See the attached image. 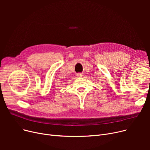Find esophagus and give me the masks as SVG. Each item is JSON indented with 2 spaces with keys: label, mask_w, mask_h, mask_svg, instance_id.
I'll return each instance as SVG.
<instances>
[{
  "label": "esophagus",
  "mask_w": 150,
  "mask_h": 150,
  "mask_svg": "<svg viewBox=\"0 0 150 150\" xmlns=\"http://www.w3.org/2000/svg\"><path fill=\"white\" fill-rule=\"evenodd\" d=\"M76 75H77V76L80 77V76H83V74H82V73H78V74H76Z\"/></svg>",
  "instance_id": "34e87169"
}]
</instances>
